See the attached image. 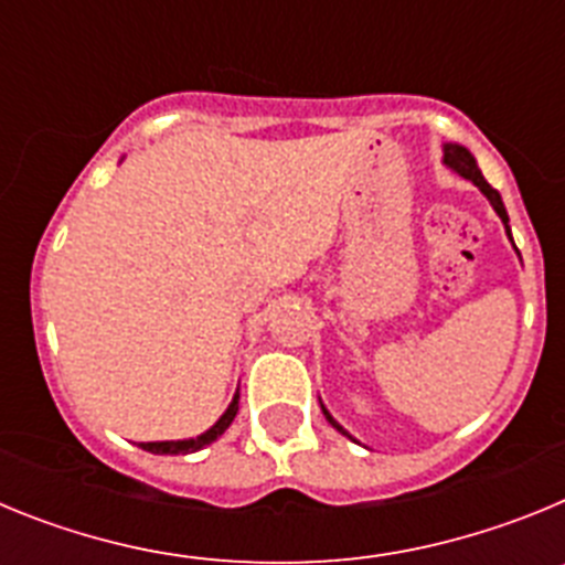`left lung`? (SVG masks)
<instances>
[{"label":"left lung","mask_w":565,"mask_h":565,"mask_svg":"<svg viewBox=\"0 0 565 565\" xmlns=\"http://www.w3.org/2000/svg\"><path fill=\"white\" fill-rule=\"evenodd\" d=\"M444 163H447V167H450L452 172L461 174V178H467V181L476 183V186L481 189L483 194H487V201L492 203V209H495L498 217H501L503 226H507V232H509V214H507V209H503L501 194H498V189H492V186H489L487 181H483L481 169H478L476 158H472V154H469V149H467V147H461V143H444ZM509 239H512V234H509ZM322 413H326L328 422H331L333 427H337V430L342 433V436H348V433H344L342 427H339V424L333 422V416H331V413L326 411V407H322ZM348 438H351V436H348Z\"/></svg>","instance_id":"8db88e82"}]
</instances>
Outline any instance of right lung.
I'll return each mask as SVG.
<instances>
[{
	"mask_svg": "<svg viewBox=\"0 0 565 565\" xmlns=\"http://www.w3.org/2000/svg\"><path fill=\"white\" fill-rule=\"evenodd\" d=\"M237 407H239V391L234 393L232 404H228V411L223 413V416L217 418V424H214V427H209L203 436L186 438V441H149V444H141V447L147 452H158V456H186V452L203 450L206 444H212L214 438H221L223 433L228 430V424H232L234 416H237Z\"/></svg>",
	"mask_w": 565,
	"mask_h": 565,
	"instance_id": "add662e5",
	"label": "right lung"
}]
</instances>
